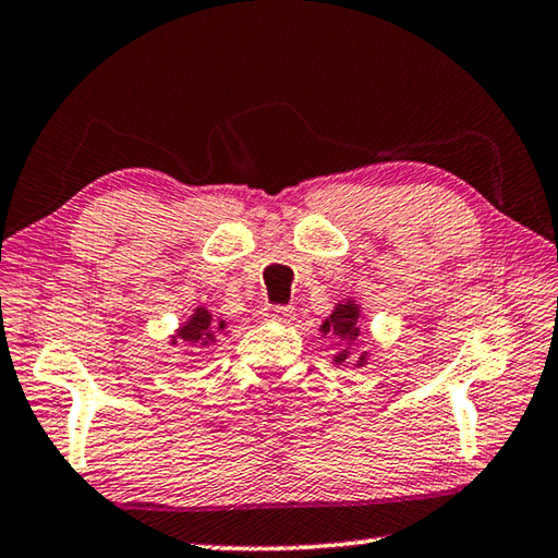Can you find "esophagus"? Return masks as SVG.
Listing matches in <instances>:
<instances>
[{"label": "esophagus", "instance_id": "esophagus-1", "mask_svg": "<svg viewBox=\"0 0 558 558\" xmlns=\"http://www.w3.org/2000/svg\"><path fill=\"white\" fill-rule=\"evenodd\" d=\"M266 317L276 319V323H282V325H290L292 319H295V313H292V307H268Z\"/></svg>", "mask_w": 558, "mask_h": 558}]
</instances>
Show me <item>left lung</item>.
Listing matches in <instances>:
<instances>
[{
    "mask_svg": "<svg viewBox=\"0 0 558 558\" xmlns=\"http://www.w3.org/2000/svg\"><path fill=\"white\" fill-rule=\"evenodd\" d=\"M364 313L362 305L347 295L339 302H335L332 315H329L323 325H319V332L323 337H332L339 342V352L332 356V364L337 366H354V369H362V366L369 364V352H359L354 359V347L359 339V325H362Z\"/></svg>",
    "mask_w": 558,
    "mask_h": 558,
    "instance_id": "obj_1",
    "label": "left lung"
}]
</instances>
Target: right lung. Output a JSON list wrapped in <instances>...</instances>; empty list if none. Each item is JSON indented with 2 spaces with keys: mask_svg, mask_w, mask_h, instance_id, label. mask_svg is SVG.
I'll list each match as a JSON object with an SVG mask.
<instances>
[{
  "mask_svg": "<svg viewBox=\"0 0 558 558\" xmlns=\"http://www.w3.org/2000/svg\"><path fill=\"white\" fill-rule=\"evenodd\" d=\"M223 335H229V323L226 319H216L204 305H196L192 315L169 337V347H186V352L189 349H209Z\"/></svg>",
  "mask_w": 558,
  "mask_h": 558,
  "instance_id": "right-lung-1",
  "label": "right lung"
}]
</instances>
